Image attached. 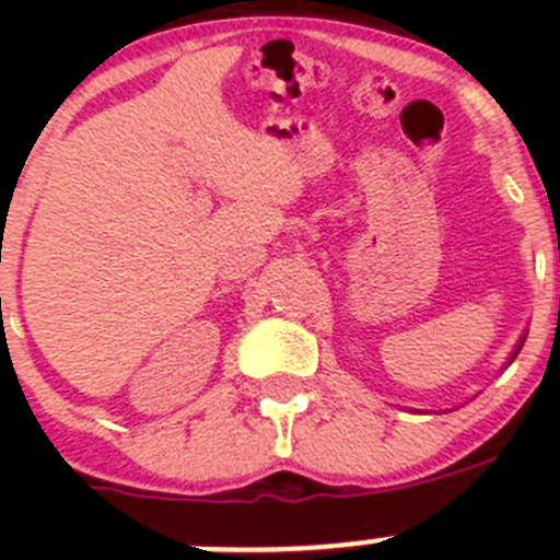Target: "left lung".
I'll use <instances>...</instances> for the list:
<instances>
[{"label":"left lung","mask_w":560,"mask_h":560,"mask_svg":"<svg viewBox=\"0 0 560 560\" xmlns=\"http://www.w3.org/2000/svg\"><path fill=\"white\" fill-rule=\"evenodd\" d=\"M521 347H523V343H521Z\"/></svg>","instance_id":"obj_1"}]
</instances>
